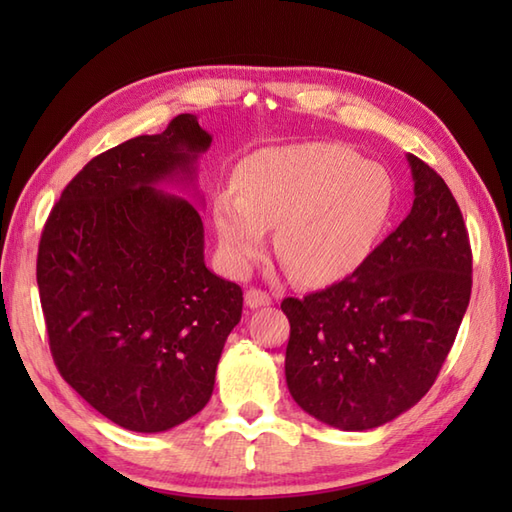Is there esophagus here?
I'll return each instance as SVG.
<instances>
[{"label":"esophagus","mask_w":512,"mask_h":512,"mask_svg":"<svg viewBox=\"0 0 512 512\" xmlns=\"http://www.w3.org/2000/svg\"><path fill=\"white\" fill-rule=\"evenodd\" d=\"M270 303H273V297H270L268 292L259 290V288H250V290H246V306H248L250 310H255V308H266V306H270Z\"/></svg>","instance_id":"34e87169"}]
</instances>
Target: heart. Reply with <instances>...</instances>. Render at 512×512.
I'll use <instances>...</instances> for the list:
<instances>
[{
    "label": "heart",
    "mask_w": 512,
    "mask_h": 512,
    "mask_svg": "<svg viewBox=\"0 0 512 512\" xmlns=\"http://www.w3.org/2000/svg\"><path fill=\"white\" fill-rule=\"evenodd\" d=\"M396 189L385 167L339 143L273 147L250 156L237 193L224 191L213 217L226 266L246 273L264 255L268 228L290 275L330 286L372 253L394 211Z\"/></svg>",
    "instance_id": "b5f03b06"
}]
</instances>
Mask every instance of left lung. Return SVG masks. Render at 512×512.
I'll use <instances>...</instances> for the list:
<instances>
[{"mask_svg":"<svg viewBox=\"0 0 512 512\" xmlns=\"http://www.w3.org/2000/svg\"><path fill=\"white\" fill-rule=\"evenodd\" d=\"M413 206L350 277L288 297L286 383L330 427L367 431L411 409L436 383L471 299L469 233L436 171L407 154Z\"/></svg>","mask_w":512,"mask_h":512,"instance_id":"8db88e82","label":"left lung"}]
</instances>
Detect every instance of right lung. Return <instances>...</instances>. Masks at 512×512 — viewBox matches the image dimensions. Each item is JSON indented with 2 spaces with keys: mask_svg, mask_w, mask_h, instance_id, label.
Segmentation results:
<instances>
[{
  "mask_svg": "<svg viewBox=\"0 0 512 512\" xmlns=\"http://www.w3.org/2000/svg\"><path fill=\"white\" fill-rule=\"evenodd\" d=\"M193 114L92 158L43 226L37 284L50 352L118 427L158 433L209 402L242 288L204 264L198 209L156 189L193 182L211 147Z\"/></svg>",
  "mask_w": 512,
  "mask_h": 512,
  "instance_id": "1",
  "label": "right lung"
}]
</instances>
